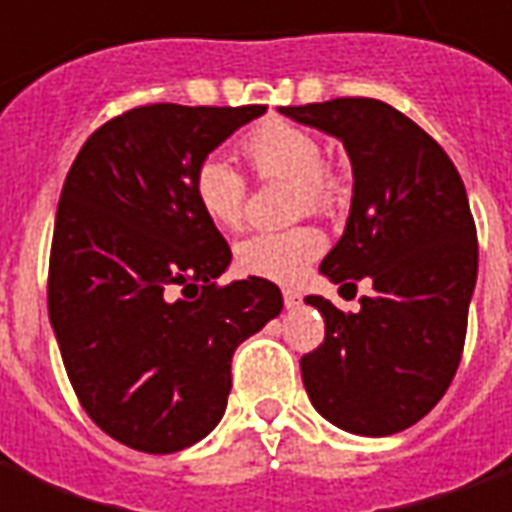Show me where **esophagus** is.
Listing matches in <instances>:
<instances>
[{"label":"esophagus","mask_w":512,"mask_h":512,"mask_svg":"<svg viewBox=\"0 0 512 512\" xmlns=\"http://www.w3.org/2000/svg\"><path fill=\"white\" fill-rule=\"evenodd\" d=\"M282 299H285V307H288V310H296V307L301 304V296L296 293V290H285V293H282Z\"/></svg>","instance_id":"esophagus-1"}]
</instances>
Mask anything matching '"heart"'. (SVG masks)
I'll return each mask as SVG.
<instances>
[{"mask_svg":"<svg viewBox=\"0 0 512 512\" xmlns=\"http://www.w3.org/2000/svg\"><path fill=\"white\" fill-rule=\"evenodd\" d=\"M241 153L260 178L290 180V208L296 216L304 211L332 213L343 200V180L332 164L321 158V139L282 117H268L241 139ZM194 202L205 219L222 230H238L246 213V180L222 156H205L191 180ZM326 238L310 224L252 233L235 246V263L249 277L290 285L304 277Z\"/></svg>","mask_w":512,"mask_h":512,"instance_id":"b5f03b06","label":"heart"}]
</instances>
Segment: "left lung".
<instances>
[{
	"instance_id": "obj_1",
	"label": "left lung",
	"mask_w": 512,
	"mask_h": 512,
	"mask_svg": "<svg viewBox=\"0 0 512 512\" xmlns=\"http://www.w3.org/2000/svg\"><path fill=\"white\" fill-rule=\"evenodd\" d=\"M279 115L343 142L354 197L321 274L354 293L359 279L373 282L359 312L304 299L326 321V340L301 356L304 389L337 428L392 436L439 403L461 362L477 282L463 180L436 139L376 98L279 106Z\"/></svg>"
}]
</instances>
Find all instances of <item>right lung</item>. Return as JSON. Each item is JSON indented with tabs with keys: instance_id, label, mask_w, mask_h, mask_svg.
Masks as SVG:
<instances>
[{
	"instance_id": "1",
	"label": "right lung",
	"mask_w": 512,
	"mask_h": 512,
	"mask_svg": "<svg viewBox=\"0 0 512 512\" xmlns=\"http://www.w3.org/2000/svg\"><path fill=\"white\" fill-rule=\"evenodd\" d=\"M260 115L266 106H139L98 128L65 178L51 329L84 411L131 450L205 439L227 408L235 348L282 312L268 279L216 285L233 255L191 191L202 158Z\"/></svg>"
}]
</instances>
